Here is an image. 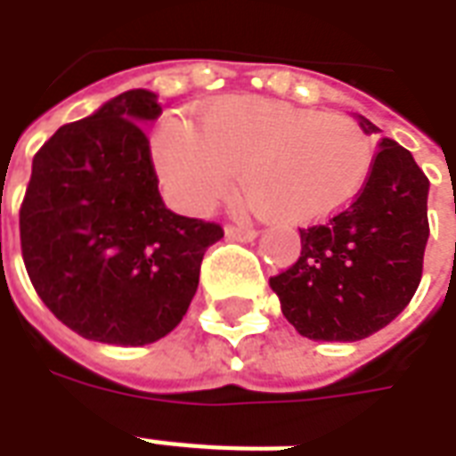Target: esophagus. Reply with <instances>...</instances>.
Wrapping results in <instances>:
<instances>
[{"instance_id": "34e87169", "label": "esophagus", "mask_w": 456, "mask_h": 456, "mask_svg": "<svg viewBox=\"0 0 456 456\" xmlns=\"http://www.w3.org/2000/svg\"><path fill=\"white\" fill-rule=\"evenodd\" d=\"M224 234H227V239H232V241H256L257 239V232L250 227H227L224 229Z\"/></svg>"}]
</instances>
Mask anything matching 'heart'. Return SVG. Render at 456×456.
<instances>
[{"label":"heart","mask_w":456,"mask_h":456,"mask_svg":"<svg viewBox=\"0 0 456 456\" xmlns=\"http://www.w3.org/2000/svg\"><path fill=\"white\" fill-rule=\"evenodd\" d=\"M165 191L189 213H206L241 172L253 208L281 224L340 213L367 184L374 146L360 125L260 96H224L200 113L199 132L167 120L151 142Z\"/></svg>","instance_id":"1"}]
</instances>
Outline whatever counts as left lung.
I'll return each instance as SVG.
<instances>
[{
  "instance_id": "left-lung-1",
  "label": "left lung",
  "mask_w": 456,
  "mask_h": 456,
  "mask_svg": "<svg viewBox=\"0 0 456 456\" xmlns=\"http://www.w3.org/2000/svg\"><path fill=\"white\" fill-rule=\"evenodd\" d=\"M364 134L381 132L354 116ZM428 241V179L383 137L360 196L324 224L300 229V257L270 279L284 317L310 340L354 343L410 305Z\"/></svg>"
}]
</instances>
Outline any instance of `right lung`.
<instances>
[{
    "label": "right lung",
    "mask_w": 456,
    "mask_h": 456,
    "mask_svg": "<svg viewBox=\"0 0 456 456\" xmlns=\"http://www.w3.org/2000/svg\"><path fill=\"white\" fill-rule=\"evenodd\" d=\"M158 94L130 89L56 130L35 158L20 248L35 291L82 338L137 347L182 322L224 232L165 208L142 125Z\"/></svg>",
    "instance_id": "add662e5"
}]
</instances>
